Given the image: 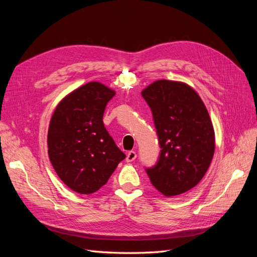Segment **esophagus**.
I'll list each match as a JSON object with an SVG mask.
<instances>
[{"instance_id": "34e87169", "label": "esophagus", "mask_w": 257, "mask_h": 257, "mask_svg": "<svg viewBox=\"0 0 257 257\" xmlns=\"http://www.w3.org/2000/svg\"><path fill=\"white\" fill-rule=\"evenodd\" d=\"M136 159V152L135 151H130L126 155V162H133Z\"/></svg>"}]
</instances>
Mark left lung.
Instances as JSON below:
<instances>
[{"instance_id": "8db88e82", "label": "left lung", "mask_w": 257, "mask_h": 257, "mask_svg": "<svg viewBox=\"0 0 257 257\" xmlns=\"http://www.w3.org/2000/svg\"><path fill=\"white\" fill-rule=\"evenodd\" d=\"M142 95L151 108L161 147L157 165L147 174L163 195H180L199 183L212 161L211 119L197 92L184 82L160 79Z\"/></svg>"}]
</instances>
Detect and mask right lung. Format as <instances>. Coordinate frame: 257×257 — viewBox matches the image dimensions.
<instances>
[{
  "instance_id": "add662e5",
  "label": "right lung",
  "mask_w": 257,
  "mask_h": 257,
  "mask_svg": "<svg viewBox=\"0 0 257 257\" xmlns=\"http://www.w3.org/2000/svg\"><path fill=\"white\" fill-rule=\"evenodd\" d=\"M115 92L91 81L72 91L51 116L48 155L57 175L78 194H92L107 183L124 154L103 123L107 103Z\"/></svg>"
}]
</instances>
